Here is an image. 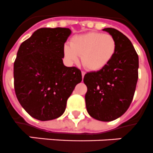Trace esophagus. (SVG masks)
I'll list each match as a JSON object with an SVG mask.
<instances>
[{
  "instance_id": "34e87169",
  "label": "esophagus",
  "mask_w": 153,
  "mask_h": 153,
  "mask_svg": "<svg viewBox=\"0 0 153 153\" xmlns=\"http://www.w3.org/2000/svg\"><path fill=\"white\" fill-rule=\"evenodd\" d=\"M85 73L84 72V71H82V79L84 78V76H85Z\"/></svg>"
}]
</instances>
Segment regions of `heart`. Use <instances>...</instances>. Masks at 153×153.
I'll return each instance as SVG.
<instances>
[{
  "label": "heart",
  "mask_w": 153,
  "mask_h": 153,
  "mask_svg": "<svg viewBox=\"0 0 153 153\" xmlns=\"http://www.w3.org/2000/svg\"><path fill=\"white\" fill-rule=\"evenodd\" d=\"M117 51V43L112 36L100 32L88 33L74 36L71 44L63 48L65 60L69 64L81 61L90 71H100L111 61Z\"/></svg>",
  "instance_id": "heart-1"
}]
</instances>
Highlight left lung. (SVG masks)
<instances>
[{"instance_id":"8db88e82","label":"left lung","mask_w":153,"mask_h":153,"mask_svg":"<svg viewBox=\"0 0 153 153\" xmlns=\"http://www.w3.org/2000/svg\"><path fill=\"white\" fill-rule=\"evenodd\" d=\"M115 38L117 51L111 61L98 71L85 74V106L89 115L103 122L115 120L126 112L138 79V56L129 38L114 28H105Z\"/></svg>"}]
</instances>
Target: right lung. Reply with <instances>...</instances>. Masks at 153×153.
<instances>
[{
	"instance_id": "right-lung-1",
	"label": "right lung",
	"mask_w": 153,
	"mask_h": 153,
	"mask_svg": "<svg viewBox=\"0 0 153 153\" xmlns=\"http://www.w3.org/2000/svg\"><path fill=\"white\" fill-rule=\"evenodd\" d=\"M69 28L37 30L19 48L14 63V86L19 102L30 116L55 120L64 114L67 100L82 73L63 63L64 43Z\"/></svg>"
}]
</instances>
